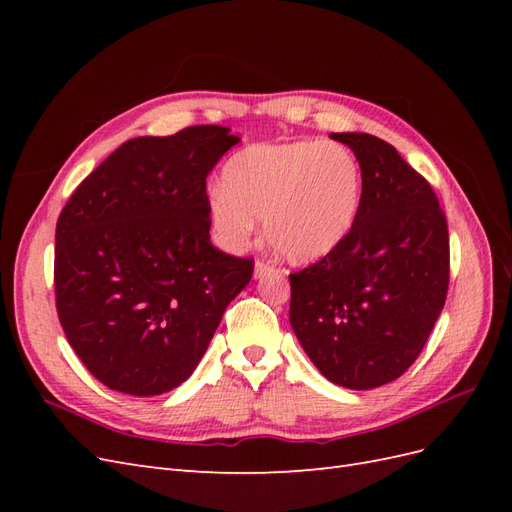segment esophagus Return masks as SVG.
<instances>
[{"instance_id":"obj_1","label":"esophagus","mask_w":512,"mask_h":512,"mask_svg":"<svg viewBox=\"0 0 512 512\" xmlns=\"http://www.w3.org/2000/svg\"><path fill=\"white\" fill-rule=\"evenodd\" d=\"M271 271H273V267L269 265V262H265V260H256V265H254V277H256V280H262V277L269 275Z\"/></svg>"}]
</instances>
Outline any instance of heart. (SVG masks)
Returning a JSON list of instances; mask_svg holds the SVG:
<instances>
[{"label":"heart","instance_id":"1","mask_svg":"<svg viewBox=\"0 0 512 512\" xmlns=\"http://www.w3.org/2000/svg\"><path fill=\"white\" fill-rule=\"evenodd\" d=\"M363 203V170L335 141L256 143L237 151L209 194L222 245L237 250L262 218L265 241L288 262H316L352 232Z\"/></svg>","mask_w":512,"mask_h":512}]
</instances>
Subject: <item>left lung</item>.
<instances>
[{"label":"left lung","mask_w":512,"mask_h":512,"mask_svg":"<svg viewBox=\"0 0 512 512\" xmlns=\"http://www.w3.org/2000/svg\"><path fill=\"white\" fill-rule=\"evenodd\" d=\"M363 170L348 239L290 275V324L320 374L354 391L397 380L421 354L448 290V228L431 185L365 132L331 134Z\"/></svg>","instance_id":"8db88e82"}]
</instances>
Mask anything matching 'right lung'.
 Returning a JSON list of instances; mask_svg holds the SVG:
<instances>
[{
    "label": "right lung",
    "instance_id": "right-lung-1",
    "mask_svg": "<svg viewBox=\"0 0 512 512\" xmlns=\"http://www.w3.org/2000/svg\"><path fill=\"white\" fill-rule=\"evenodd\" d=\"M239 136L192 126L113 151L61 211L55 301L72 350L104 386L173 391L203 359L254 262L215 250L207 175Z\"/></svg>",
    "mask_w": 512,
    "mask_h": 512
}]
</instances>
